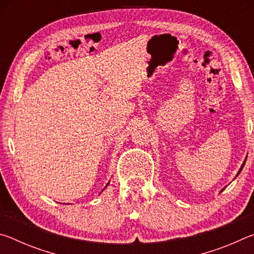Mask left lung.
Listing matches in <instances>:
<instances>
[{
	"label": "left lung",
	"mask_w": 254,
	"mask_h": 254,
	"mask_svg": "<svg viewBox=\"0 0 254 254\" xmlns=\"http://www.w3.org/2000/svg\"><path fill=\"white\" fill-rule=\"evenodd\" d=\"M246 161H247V160H244V162L242 163V166H241V168H240V170H239V173H238V175H236V177H238V176H239V174L241 173V170H242V169H243V167H244V163H246ZM223 190H224V189H222V190H221V191H223Z\"/></svg>",
	"instance_id": "1"
}]
</instances>
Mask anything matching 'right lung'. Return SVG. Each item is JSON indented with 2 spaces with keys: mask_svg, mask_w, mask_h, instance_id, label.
Listing matches in <instances>:
<instances>
[{
  "mask_svg": "<svg viewBox=\"0 0 254 254\" xmlns=\"http://www.w3.org/2000/svg\"><path fill=\"white\" fill-rule=\"evenodd\" d=\"M107 185H109V184H107ZM107 185H106V186H105V187H107Z\"/></svg>",
  "mask_w": 254,
  "mask_h": 254,
  "instance_id": "right-lung-1",
  "label": "right lung"
}]
</instances>
